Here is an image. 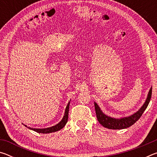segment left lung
<instances>
[{
  "label": "left lung",
  "instance_id": "1",
  "mask_svg": "<svg viewBox=\"0 0 157 157\" xmlns=\"http://www.w3.org/2000/svg\"><path fill=\"white\" fill-rule=\"evenodd\" d=\"M152 88H151L150 91H149L147 98L145 100L144 105H143V107L140 108L137 112L130 116L124 117V118H122L120 119L111 118V117L106 116L105 114L102 113V111L100 110V109L98 107V105L95 102L94 105L95 113H96L98 122H99L103 127L111 129H122L127 128V127L132 126V124H134L138 120H139L140 117H141L142 114L144 112V111L146 109V108L147 107L149 102H150L151 99V97H152Z\"/></svg>",
  "mask_w": 157,
  "mask_h": 157
}]
</instances>
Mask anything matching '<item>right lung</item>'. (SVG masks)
<instances>
[{
	"mask_svg": "<svg viewBox=\"0 0 157 157\" xmlns=\"http://www.w3.org/2000/svg\"><path fill=\"white\" fill-rule=\"evenodd\" d=\"M69 104H70V102L68 103L67 107H66V108L65 113H64V116H63V117L62 120L59 123L57 124L56 125L50 127H48V128H46V129H34V128H30V127H28V128L33 130V131L36 132L37 133H42V134H48V133H52V132L59 131V130L62 129L63 127L65 126V124H66V123H67V121H68ZM25 126H26V125H25Z\"/></svg>",
	"mask_w": 157,
	"mask_h": 157,
	"instance_id": "right-lung-1",
	"label": "right lung"
}]
</instances>
